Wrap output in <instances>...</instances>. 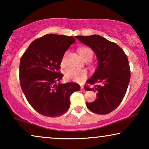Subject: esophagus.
Instances as JSON below:
<instances>
[{"label": "esophagus", "instance_id": "34e87169", "mask_svg": "<svg viewBox=\"0 0 149 149\" xmlns=\"http://www.w3.org/2000/svg\"><path fill=\"white\" fill-rule=\"evenodd\" d=\"M81 91H83V92H85V91H86L85 90V89H84V87H83V86L81 87Z\"/></svg>", "mask_w": 149, "mask_h": 149}]
</instances>
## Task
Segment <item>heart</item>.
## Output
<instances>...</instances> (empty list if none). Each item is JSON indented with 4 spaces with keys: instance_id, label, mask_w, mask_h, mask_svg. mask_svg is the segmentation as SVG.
Returning a JSON list of instances; mask_svg holds the SVG:
<instances>
[{
    "instance_id": "obj_1",
    "label": "heart",
    "mask_w": 149,
    "mask_h": 149,
    "mask_svg": "<svg viewBox=\"0 0 149 149\" xmlns=\"http://www.w3.org/2000/svg\"><path fill=\"white\" fill-rule=\"evenodd\" d=\"M78 52L80 56L82 57V58L85 61L90 60L93 58V51L88 47H83L79 48ZM66 54L67 53H65L62 57V60H61V65L62 66H65V65H66ZM87 72L85 70H79V69L74 68L68 69L65 72V77L67 80H71L76 81V82H80V81L84 80L87 77Z\"/></svg>"
}]
</instances>
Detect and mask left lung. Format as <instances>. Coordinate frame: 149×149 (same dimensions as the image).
I'll return each instance as SVG.
<instances>
[{
  "mask_svg": "<svg viewBox=\"0 0 149 149\" xmlns=\"http://www.w3.org/2000/svg\"><path fill=\"white\" fill-rule=\"evenodd\" d=\"M82 43L89 47L96 54L97 67L93 76L87 81L91 88L97 91V99L86 102L87 109L98 115H106L114 111L123 100L130 81V68L127 57L120 47L99 35L77 36Z\"/></svg>",
  "mask_w": 149,
  "mask_h": 149,
  "instance_id": "1",
  "label": "left lung"
}]
</instances>
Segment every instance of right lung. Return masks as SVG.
I'll list each match as a JSON object with an SVG mask.
<instances>
[{"mask_svg": "<svg viewBox=\"0 0 149 149\" xmlns=\"http://www.w3.org/2000/svg\"><path fill=\"white\" fill-rule=\"evenodd\" d=\"M75 39L73 36L46 34L31 42L19 64L22 89L32 107L49 117L62 115L70 107V95L80 90V85L70 82L58 83L64 53Z\"/></svg>", "mask_w": 149, "mask_h": 149, "instance_id": "add662e5", "label": "right lung"}]
</instances>
